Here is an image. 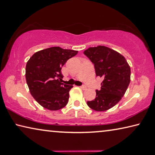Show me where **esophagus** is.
Returning <instances> with one entry per match:
<instances>
[{"label": "esophagus", "mask_w": 155, "mask_h": 155, "mask_svg": "<svg viewBox=\"0 0 155 155\" xmlns=\"http://www.w3.org/2000/svg\"><path fill=\"white\" fill-rule=\"evenodd\" d=\"M80 87L82 88L83 90H86V88H87L86 86H85V85H82V86H81Z\"/></svg>", "instance_id": "obj_1"}]
</instances>
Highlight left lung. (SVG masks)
<instances>
[{"label": "left lung", "mask_w": 155, "mask_h": 155, "mask_svg": "<svg viewBox=\"0 0 155 155\" xmlns=\"http://www.w3.org/2000/svg\"><path fill=\"white\" fill-rule=\"evenodd\" d=\"M94 63L96 75L103 78L96 98L87 104L95 111H105L117 104L126 93L130 82V68L125 57L104 45L89 48L84 51Z\"/></svg>", "instance_id": "left-lung-1"}]
</instances>
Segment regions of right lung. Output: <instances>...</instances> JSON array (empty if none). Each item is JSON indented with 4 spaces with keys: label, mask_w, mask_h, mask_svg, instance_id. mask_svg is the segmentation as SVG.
Segmentation results:
<instances>
[{
    "label": "right lung",
    "mask_w": 155,
    "mask_h": 155,
    "mask_svg": "<svg viewBox=\"0 0 155 155\" xmlns=\"http://www.w3.org/2000/svg\"><path fill=\"white\" fill-rule=\"evenodd\" d=\"M78 51L51 47L34 53L25 68V78L29 92L41 106L55 111L68 103L72 85L61 83V68Z\"/></svg>",
    "instance_id": "1"
}]
</instances>
